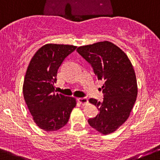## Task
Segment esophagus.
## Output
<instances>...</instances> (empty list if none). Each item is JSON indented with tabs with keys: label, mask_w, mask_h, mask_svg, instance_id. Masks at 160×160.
Segmentation results:
<instances>
[{
	"label": "esophagus",
	"mask_w": 160,
	"mask_h": 160,
	"mask_svg": "<svg viewBox=\"0 0 160 160\" xmlns=\"http://www.w3.org/2000/svg\"><path fill=\"white\" fill-rule=\"evenodd\" d=\"M78 101L82 105H86L87 103H88V98H78Z\"/></svg>",
	"instance_id": "esophagus-1"
}]
</instances>
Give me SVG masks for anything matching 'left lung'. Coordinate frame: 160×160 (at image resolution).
<instances>
[{
    "label": "left lung",
    "instance_id": "8db88e82",
    "mask_svg": "<svg viewBox=\"0 0 160 160\" xmlns=\"http://www.w3.org/2000/svg\"><path fill=\"white\" fill-rule=\"evenodd\" d=\"M77 52L91 64L98 79L105 82L100 88L103 101L89 99L99 112L88 120V124L102 134H110L128 119L136 102L138 86L134 68L126 53L108 41L81 46Z\"/></svg>",
    "mask_w": 160,
    "mask_h": 160
}]
</instances>
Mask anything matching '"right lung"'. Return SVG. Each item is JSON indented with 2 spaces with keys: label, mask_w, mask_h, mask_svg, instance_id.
Listing matches in <instances>:
<instances>
[{
  "label": "right lung",
  "mask_w": 160,
  "mask_h": 160,
  "mask_svg": "<svg viewBox=\"0 0 160 160\" xmlns=\"http://www.w3.org/2000/svg\"><path fill=\"white\" fill-rule=\"evenodd\" d=\"M76 48L69 44H44L33 56L26 71L23 84L24 100L35 124L46 132L65 126L76 106L75 98L55 91L58 69Z\"/></svg>",
  "instance_id": "add662e5"
}]
</instances>
